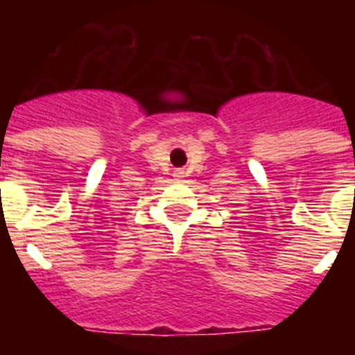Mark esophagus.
I'll use <instances>...</instances> for the list:
<instances>
[{
    "label": "esophagus",
    "mask_w": 355,
    "mask_h": 355,
    "mask_svg": "<svg viewBox=\"0 0 355 355\" xmlns=\"http://www.w3.org/2000/svg\"><path fill=\"white\" fill-rule=\"evenodd\" d=\"M175 178H183V172H180V171H178V172H175Z\"/></svg>",
    "instance_id": "1"
}]
</instances>
